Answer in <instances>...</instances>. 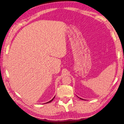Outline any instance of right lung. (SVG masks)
<instances>
[{
	"instance_id": "add662e5",
	"label": "right lung",
	"mask_w": 124,
	"mask_h": 124,
	"mask_svg": "<svg viewBox=\"0 0 124 124\" xmlns=\"http://www.w3.org/2000/svg\"><path fill=\"white\" fill-rule=\"evenodd\" d=\"M54 97H55V96H54ZM54 98H52V100H51V101H49V102H47V103H50V102H51V101H52V100H54Z\"/></svg>"
}]
</instances>
